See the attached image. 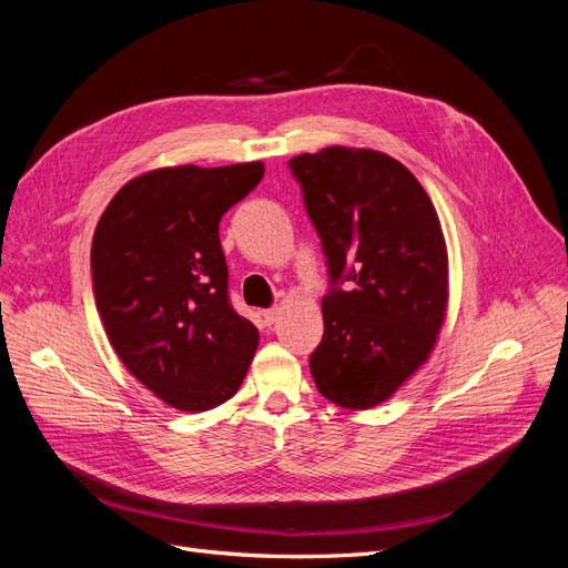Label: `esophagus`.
Returning <instances> with one entry per match:
<instances>
[{"label":"esophagus","instance_id":"1","mask_svg":"<svg viewBox=\"0 0 568 568\" xmlns=\"http://www.w3.org/2000/svg\"><path fill=\"white\" fill-rule=\"evenodd\" d=\"M263 320L267 322V324H274L280 320V307H270V311H263Z\"/></svg>","mask_w":568,"mask_h":568}]
</instances>
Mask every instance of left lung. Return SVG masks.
I'll return each instance as SVG.
<instances>
[{
	"instance_id": "1",
	"label": "left lung",
	"mask_w": 568,
	"mask_h": 568,
	"mask_svg": "<svg viewBox=\"0 0 568 568\" xmlns=\"http://www.w3.org/2000/svg\"><path fill=\"white\" fill-rule=\"evenodd\" d=\"M332 282L311 372L346 409L386 403L428 355L448 315V246L426 189L388 153L326 146L288 161Z\"/></svg>"
}]
</instances>
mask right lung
I'll list each match as a JSON object with an SVG mask.
<instances>
[{
	"instance_id": "obj_1",
	"label": "right lung",
	"mask_w": 568,
	"mask_h": 568,
	"mask_svg": "<svg viewBox=\"0 0 568 568\" xmlns=\"http://www.w3.org/2000/svg\"><path fill=\"white\" fill-rule=\"evenodd\" d=\"M261 161L168 165L132 178L92 239L97 311L136 382L180 412L227 403L257 351L227 301L217 225L263 180Z\"/></svg>"
}]
</instances>
